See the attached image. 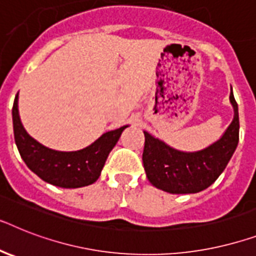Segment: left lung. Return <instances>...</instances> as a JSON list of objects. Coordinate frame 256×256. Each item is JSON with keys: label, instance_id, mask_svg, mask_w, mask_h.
Wrapping results in <instances>:
<instances>
[{"label": "left lung", "instance_id": "1", "mask_svg": "<svg viewBox=\"0 0 256 256\" xmlns=\"http://www.w3.org/2000/svg\"><path fill=\"white\" fill-rule=\"evenodd\" d=\"M230 102L234 108V118L221 138L206 148L196 152H184L144 132L143 167L147 178L154 186L164 192H201L221 175L226 168L240 140V116L232 90Z\"/></svg>", "mask_w": 256, "mask_h": 256}]
</instances>
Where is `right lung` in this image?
Instances as JSON below:
<instances>
[{
    "label": "right lung",
    "instance_id": "obj_1",
    "mask_svg": "<svg viewBox=\"0 0 256 256\" xmlns=\"http://www.w3.org/2000/svg\"><path fill=\"white\" fill-rule=\"evenodd\" d=\"M12 114L14 139L20 158L42 180L62 188H80L93 184L101 175L110 151L128 128L122 126L105 132L82 150L64 152L43 146L27 134L18 113V94L14 100Z\"/></svg>",
    "mask_w": 256,
    "mask_h": 256
}]
</instances>
